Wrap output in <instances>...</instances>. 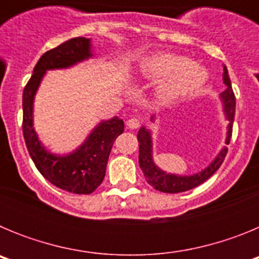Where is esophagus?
Returning a JSON list of instances; mask_svg holds the SVG:
<instances>
[{
  "mask_svg": "<svg viewBox=\"0 0 259 259\" xmlns=\"http://www.w3.org/2000/svg\"><path fill=\"white\" fill-rule=\"evenodd\" d=\"M127 127L131 128V130H136V128L140 127V122H139V120H137V119H135V118L128 119V120H127Z\"/></svg>",
  "mask_w": 259,
  "mask_h": 259,
  "instance_id": "1",
  "label": "esophagus"
}]
</instances>
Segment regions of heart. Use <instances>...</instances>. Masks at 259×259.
I'll use <instances>...</instances> for the list:
<instances>
[{
    "label": "heart",
    "mask_w": 259,
    "mask_h": 259,
    "mask_svg": "<svg viewBox=\"0 0 259 259\" xmlns=\"http://www.w3.org/2000/svg\"><path fill=\"white\" fill-rule=\"evenodd\" d=\"M136 71L146 77L158 79L157 95L163 101H174L206 84L209 72L202 66L172 53H158L137 65Z\"/></svg>",
    "instance_id": "heart-1"
}]
</instances>
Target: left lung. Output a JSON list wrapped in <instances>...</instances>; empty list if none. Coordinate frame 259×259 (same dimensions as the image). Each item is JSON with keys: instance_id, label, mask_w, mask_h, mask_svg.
I'll return each instance as SVG.
<instances>
[{"instance_id": "8db88e82", "label": "left lung", "mask_w": 259, "mask_h": 259, "mask_svg": "<svg viewBox=\"0 0 259 259\" xmlns=\"http://www.w3.org/2000/svg\"><path fill=\"white\" fill-rule=\"evenodd\" d=\"M223 83L226 85V91L219 95V100L222 102V110H223L224 119L228 122L227 132H226V141L230 144L231 136H232V125L235 120V109H236V98L233 95L231 79L228 76L227 67L223 65ZM155 114L150 116V120L155 122ZM137 141H139V164L145 176L146 182L152 185L157 191L164 192V193H180V192L189 191L196 188L203 182H206L210 176L218 170L221 164L223 163L226 154H227V146H223L221 152L215 155V158L207 164L205 168L197 171L192 175H178V174L167 172L158 167L153 158V132L145 125L139 130L137 134Z\"/></svg>"}]
</instances>
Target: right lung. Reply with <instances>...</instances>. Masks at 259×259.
<instances>
[{
    "label": "right lung",
    "instance_id": "add662e5",
    "mask_svg": "<svg viewBox=\"0 0 259 259\" xmlns=\"http://www.w3.org/2000/svg\"><path fill=\"white\" fill-rule=\"evenodd\" d=\"M91 58H93L91 38H70L41 56L23 91V135L32 161L52 184L76 194L92 193L102 183L110 152L116 137L124 131V122L119 116L101 120L76 149L57 154L38 139L33 127V104L48 71L74 67Z\"/></svg>",
    "mask_w": 259,
    "mask_h": 259
}]
</instances>
